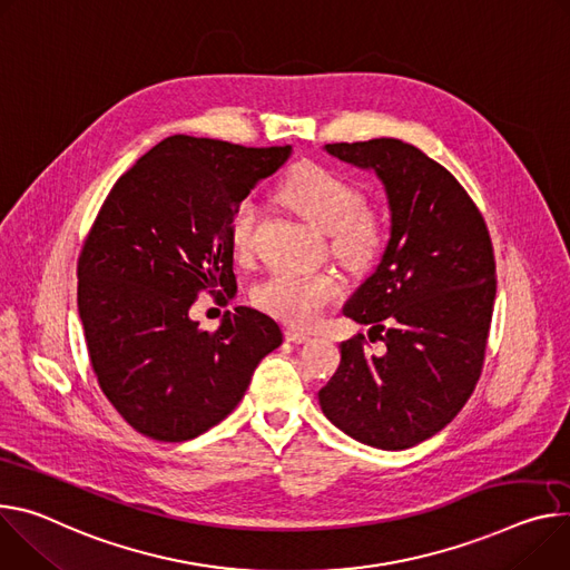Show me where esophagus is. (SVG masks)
<instances>
[{
	"instance_id": "1",
	"label": "esophagus",
	"mask_w": 570,
	"mask_h": 570,
	"mask_svg": "<svg viewBox=\"0 0 570 570\" xmlns=\"http://www.w3.org/2000/svg\"><path fill=\"white\" fill-rule=\"evenodd\" d=\"M286 341L288 343H308V341H312V334H306V332L295 330V327H288L286 330Z\"/></svg>"
}]
</instances>
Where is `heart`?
Listing matches in <instances>:
<instances>
[{"instance_id":"heart-1","label":"heart","mask_w":570,"mask_h":570,"mask_svg":"<svg viewBox=\"0 0 570 570\" xmlns=\"http://www.w3.org/2000/svg\"><path fill=\"white\" fill-rule=\"evenodd\" d=\"M282 195L308 223L332 236L338 258L352 268L371 266L382 245V220L364 209V193L341 175L302 166L282 186ZM256 225V204L243 197L229 218V240L236 254H247ZM341 293V282L330 271L277 268L254 288V302L271 316L295 325H314L323 308Z\"/></svg>"}]
</instances>
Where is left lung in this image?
<instances>
[{
	"label": "left lung",
	"instance_id": "obj_1",
	"mask_svg": "<svg viewBox=\"0 0 570 570\" xmlns=\"http://www.w3.org/2000/svg\"><path fill=\"white\" fill-rule=\"evenodd\" d=\"M323 149L377 175L391 234L375 273L343 306L373 325L368 336L386 352L366 354L364 336L343 341L321 409L358 443L413 448L456 416L480 380L495 299L491 238L469 193L419 147L375 138Z\"/></svg>",
	"mask_w": 570,
	"mask_h": 570
}]
</instances>
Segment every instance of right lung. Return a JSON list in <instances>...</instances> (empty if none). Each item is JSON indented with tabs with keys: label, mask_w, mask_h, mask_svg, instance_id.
Listing matches in <instances>:
<instances>
[{
	"label": "right lung",
	"mask_w": 570,
	"mask_h": 570,
	"mask_svg": "<svg viewBox=\"0 0 570 570\" xmlns=\"http://www.w3.org/2000/svg\"><path fill=\"white\" fill-rule=\"evenodd\" d=\"M293 147L170 136L116 181L83 243L79 318L97 382L140 434L179 443L227 419L282 345L252 306L212 334L190 318L202 288H236L229 218Z\"/></svg>",
	"instance_id": "right-lung-1"
}]
</instances>
